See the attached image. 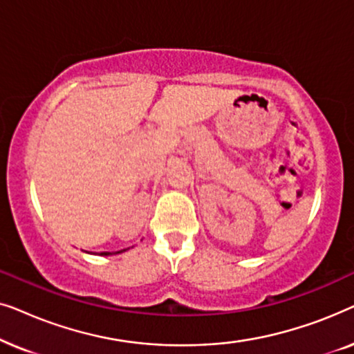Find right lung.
Segmentation results:
<instances>
[{"mask_svg":"<svg viewBox=\"0 0 354 354\" xmlns=\"http://www.w3.org/2000/svg\"><path fill=\"white\" fill-rule=\"evenodd\" d=\"M125 251V250H124ZM118 253H122V251H118ZM103 254H109V253H103Z\"/></svg>","mask_w":354,"mask_h":354,"instance_id":"add662e5","label":"right lung"}]
</instances>
